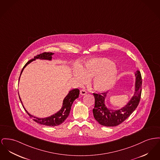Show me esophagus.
Wrapping results in <instances>:
<instances>
[{"mask_svg":"<svg viewBox=\"0 0 160 160\" xmlns=\"http://www.w3.org/2000/svg\"><path fill=\"white\" fill-rule=\"evenodd\" d=\"M80 94H81L82 95H86L87 92H86V91L85 90H84V89H82V90L80 91Z\"/></svg>","mask_w":160,"mask_h":160,"instance_id":"obj_1","label":"esophagus"}]
</instances>
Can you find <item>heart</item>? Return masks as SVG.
<instances>
[{"mask_svg":"<svg viewBox=\"0 0 160 160\" xmlns=\"http://www.w3.org/2000/svg\"><path fill=\"white\" fill-rule=\"evenodd\" d=\"M117 75L116 66L106 58L91 59L74 72L75 80L80 85L92 78L91 86L94 91L99 92L110 89L115 83Z\"/></svg>","mask_w":160,"mask_h":160,"instance_id":"1","label":"heart"}]
</instances>
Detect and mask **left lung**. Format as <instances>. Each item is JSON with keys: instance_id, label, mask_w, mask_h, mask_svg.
<instances>
[{"instance_id": "8db88e82", "label": "left lung", "mask_w": 160, "mask_h": 160, "mask_svg": "<svg viewBox=\"0 0 160 160\" xmlns=\"http://www.w3.org/2000/svg\"><path fill=\"white\" fill-rule=\"evenodd\" d=\"M135 92L131 100L122 108L118 110H112L107 108L105 99L107 92L95 94V106L92 110L95 119L102 126L111 127L116 126L126 120L137 108L141 94L142 78L140 72H135Z\"/></svg>"}]
</instances>
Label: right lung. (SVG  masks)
Masks as SVG:
<instances>
[{
  "label": "right lung",
  "mask_w": 160,
  "mask_h": 160,
  "mask_svg": "<svg viewBox=\"0 0 160 160\" xmlns=\"http://www.w3.org/2000/svg\"><path fill=\"white\" fill-rule=\"evenodd\" d=\"M53 54H54V53H52V52H43L42 54H40L38 55H37L36 56L34 57V58L29 60L28 62L25 64V65L23 66V68L21 71L20 75L22 73L24 68L32 61H34L36 59L51 60L52 56ZM19 79H20V77H19ZM79 94H80V91L78 89H72L71 91H70L69 92V93L65 97V98H64V100L63 101V105H62V107L60 109V110L58 111L56 113H54V115L47 117V118H40L34 117L32 115H31L30 113H29L28 111L25 109L20 97H19V98H20V100L22 103V104L24 109L29 115V117L32 118V120L34 121H35L36 122H38V124H42V125H45L48 126H56L61 124L62 122H65V120H66L67 117H68V115H69L71 106L72 105L73 102H74V100L76 98H77L78 97Z\"/></svg>",
  "instance_id": "add662e5"
}]
</instances>
